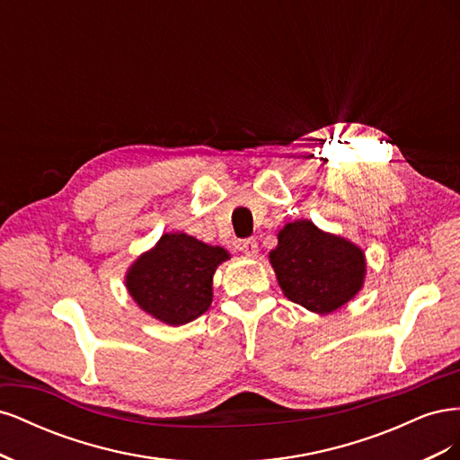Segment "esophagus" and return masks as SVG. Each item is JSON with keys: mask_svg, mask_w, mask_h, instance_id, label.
<instances>
[{"mask_svg": "<svg viewBox=\"0 0 460 460\" xmlns=\"http://www.w3.org/2000/svg\"><path fill=\"white\" fill-rule=\"evenodd\" d=\"M242 252L247 255V257H257L259 253V243L255 238H249V240H243L242 242Z\"/></svg>", "mask_w": 460, "mask_h": 460, "instance_id": "1", "label": "esophagus"}]
</instances>
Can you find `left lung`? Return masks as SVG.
Segmentation results:
<instances>
[{
  "label": "left lung",
  "instance_id": "left-lung-1",
  "mask_svg": "<svg viewBox=\"0 0 460 460\" xmlns=\"http://www.w3.org/2000/svg\"><path fill=\"white\" fill-rule=\"evenodd\" d=\"M284 296L316 314H330L349 303L365 286L367 255L351 240L297 218L278 232L269 253Z\"/></svg>",
  "mask_w": 460,
  "mask_h": 460
}]
</instances>
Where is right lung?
<instances>
[{"label": "right lung", "mask_w": 460, "mask_h": 460, "mask_svg": "<svg viewBox=\"0 0 460 460\" xmlns=\"http://www.w3.org/2000/svg\"><path fill=\"white\" fill-rule=\"evenodd\" d=\"M230 253L184 232H166L124 274L130 297L166 326H182L213 303V276Z\"/></svg>", "instance_id": "1"}]
</instances>
